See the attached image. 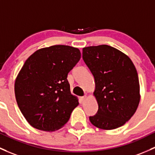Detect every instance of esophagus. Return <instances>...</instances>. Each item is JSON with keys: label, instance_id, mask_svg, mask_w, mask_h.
<instances>
[{"label": "esophagus", "instance_id": "esophagus-1", "mask_svg": "<svg viewBox=\"0 0 155 155\" xmlns=\"http://www.w3.org/2000/svg\"><path fill=\"white\" fill-rule=\"evenodd\" d=\"M85 99H86V96H84V97H80V103H84L85 102Z\"/></svg>", "mask_w": 155, "mask_h": 155}]
</instances>
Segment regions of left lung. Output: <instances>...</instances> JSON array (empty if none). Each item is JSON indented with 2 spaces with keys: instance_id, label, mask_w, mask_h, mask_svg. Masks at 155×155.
<instances>
[{
  "instance_id": "8db88e82",
  "label": "left lung",
  "mask_w": 155,
  "mask_h": 155,
  "mask_svg": "<svg viewBox=\"0 0 155 155\" xmlns=\"http://www.w3.org/2000/svg\"><path fill=\"white\" fill-rule=\"evenodd\" d=\"M82 58L95 80L98 111L89 117L101 129L119 128L131 119L139 105V78L128 56L106 45L84 48Z\"/></svg>"
}]
</instances>
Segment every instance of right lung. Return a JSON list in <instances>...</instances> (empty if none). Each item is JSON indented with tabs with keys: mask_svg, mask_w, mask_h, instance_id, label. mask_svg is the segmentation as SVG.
Wrapping results in <instances>:
<instances>
[{
	"mask_svg": "<svg viewBox=\"0 0 155 155\" xmlns=\"http://www.w3.org/2000/svg\"><path fill=\"white\" fill-rule=\"evenodd\" d=\"M80 58L78 48L54 45L38 50L26 60L15 79V94L33 128L53 131L68 123L79 102L67 77Z\"/></svg>",
	"mask_w": 155,
	"mask_h": 155,
	"instance_id": "add662e5",
	"label": "right lung"
}]
</instances>
